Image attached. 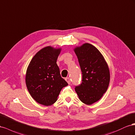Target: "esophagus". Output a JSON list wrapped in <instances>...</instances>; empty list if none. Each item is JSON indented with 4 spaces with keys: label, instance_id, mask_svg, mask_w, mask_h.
<instances>
[{
    "label": "esophagus",
    "instance_id": "esophagus-1",
    "mask_svg": "<svg viewBox=\"0 0 135 135\" xmlns=\"http://www.w3.org/2000/svg\"><path fill=\"white\" fill-rule=\"evenodd\" d=\"M65 81H66L67 82V83H68V84H70L71 81H70V78H65Z\"/></svg>",
    "mask_w": 135,
    "mask_h": 135
}]
</instances>
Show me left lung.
<instances>
[{"mask_svg":"<svg viewBox=\"0 0 135 135\" xmlns=\"http://www.w3.org/2000/svg\"><path fill=\"white\" fill-rule=\"evenodd\" d=\"M74 51L83 74V82L75 88V91L81 101L90 105L99 101L109 87L108 64L101 52L90 44L76 46Z\"/></svg>","mask_w":135,"mask_h":135,"instance_id":"obj_1","label":"left lung"}]
</instances>
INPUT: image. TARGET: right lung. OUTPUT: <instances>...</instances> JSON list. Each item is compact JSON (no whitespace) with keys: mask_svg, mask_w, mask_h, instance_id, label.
<instances>
[{"mask_svg":"<svg viewBox=\"0 0 135 135\" xmlns=\"http://www.w3.org/2000/svg\"><path fill=\"white\" fill-rule=\"evenodd\" d=\"M61 48L49 46L34 55L27 68L25 83L30 95L46 106L53 105L63 88L68 85L61 78L56 61Z\"/></svg>","mask_w":135,"mask_h":135,"instance_id":"obj_1","label":"right lung"}]
</instances>
